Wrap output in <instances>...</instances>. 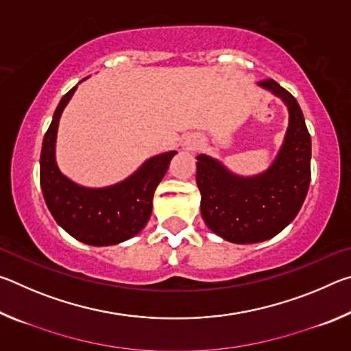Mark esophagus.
Listing matches in <instances>:
<instances>
[{"instance_id":"1","label":"esophagus","mask_w":351,"mask_h":351,"mask_svg":"<svg viewBox=\"0 0 351 351\" xmlns=\"http://www.w3.org/2000/svg\"><path fill=\"white\" fill-rule=\"evenodd\" d=\"M195 147H197V142H195L193 139H189V141L186 142V148H189V150H193Z\"/></svg>"}]
</instances>
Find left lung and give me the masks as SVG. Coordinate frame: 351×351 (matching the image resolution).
Instances as JSON below:
<instances>
[{
    "instance_id": "obj_1",
    "label": "left lung",
    "mask_w": 351,
    "mask_h": 351,
    "mask_svg": "<svg viewBox=\"0 0 351 351\" xmlns=\"http://www.w3.org/2000/svg\"><path fill=\"white\" fill-rule=\"evenodd\" d=\"M288 106L289 125L271 167L257 176H239L207 154H198L201 215L221 239L247 245L287 228L304 204L311 180V136L293 94L276 80L258 83Z\"/></svg>"
}]
</instances>
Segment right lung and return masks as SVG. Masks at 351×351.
I'll use <instances>...</instances> for the list:
<instances>
[{
	"label": "right lung",
	"instance_id": "1",
	"mask_svg": "<svg viewBox=\"0 0 351 351\" xmlns=\"http://www.w3.org/2000/svg\"><path fill=\"white\" fill-rule=\"evenodd\" d=\"M75 88L62 97L45 134L40 154L41 192L57 224L75 240L91 246L117 245L144 229L152 215L154 190L176 152L150 158L125 181L110 187H82L68 180L57 167L56 139L58 121Z\"/></svg>",
	"mask_w": 351,
	"mask_h": 351
}]
</instances>
